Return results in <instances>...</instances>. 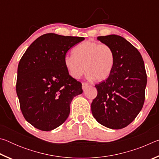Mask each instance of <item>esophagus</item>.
Segmentation results:
<instances>
[{"label": "esophagus", "instance_id": "obj_1", "mask_svg": "<svg viewBox=\"0 0 159 159\" xmlns=\"http://www.w3.org/2000/svg\"><path fill=\"white\" fill-rule=\"evenodd\" d=\"M88 86V83H85V82H83L82 83V88L83 90H85L86 88H87Z\"/></svg>", "mask_w": 159, "mask_h": 159}]
</instances>
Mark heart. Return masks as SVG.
<instances>
[{"label": "heart", "mask_w": 159, "mask_h": 159, "mask_svg": "<svg viewBox=\"0 0 159 159\" xmlns=\"http://www.w3.org/2000/svg\"><path fill=\"white\" fill-rule=\"evenodd\" d=\"M74 54L65 56L64 64L74 79H79L85 71L88 79L98 82L107 80L111 75L115 56L110 45L86 41L75 48Z\"/></svg>", "instance_id": "obj_1"}]
</instances>
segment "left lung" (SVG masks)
<instances>
[{"label":"left lung","instance_id":"obj_1","mask_svg":"<svg viewBox=\"0 0 159 159\" xmlns=\"http://www.w3.org/2000/svg\"><path fill=\"white\" fill-rule=\"evenodd\" d=\"M114 50V69L106 80L96 84L98 95L91 104L97 121L121 129L133 121L144 105L147 77L143 59L130 43L120 36H98Z\"/></svg>","mask_w":159,"mask_h":159}]
</instances>
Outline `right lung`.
Returning a JSON list of instances; mask_svg holds the SVG:
<instances>
[{
  "instance_id": "obj_1",
  "label": "right lung",
  "mask_w": 159,
  "mask_h": 159,
  "mask_svg": "<svg viewBox=\"0 0 159 159\" xmlns=\"http://www.w3.org/2000/svg\"><path fill=\"white\" fill-rule=\"evenodd\" d=\"M84 37L42 35L32 43L18 64L16 91L26 121L50 131L65 121L74 97L83 93L81 83L64 64L70 48Z\"/></svg>"
}]
</instances>
